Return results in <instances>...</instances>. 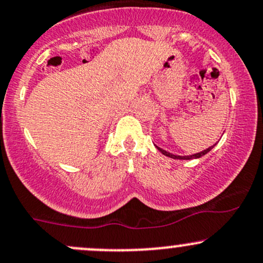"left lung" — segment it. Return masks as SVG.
I'll list each match as a JSON object with an SVG mask.
<instances>
[{
  "instance_id": "obj_1",
  "label": "left lung",
  "mask_w": 263,
  "mask_h": 263,
  "mask_svg": "<svg viewBox=\"0 0 263 263\" xmlns=\"http://www.w3.org/2000/svg\"><path fill=\"white\" fill-rule=\"evenodd\" d=\"M215 145H217V143H214V145H213V146H209L208 148H205V150L200 151V153L193 154V155H175V154L168 153V151L164 150V148L159 147V146H156V145H155V146H156L157 150H159L162 155H165V156H167V157H171V159H175V160H193V159H199V157H201V156H204V155H206V154L209 153V151L212 150L213 147H214Z\"/></svg>"
}]
</instances>
